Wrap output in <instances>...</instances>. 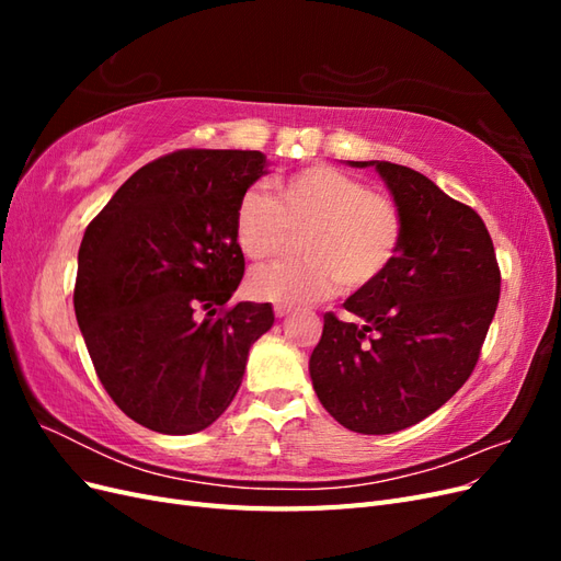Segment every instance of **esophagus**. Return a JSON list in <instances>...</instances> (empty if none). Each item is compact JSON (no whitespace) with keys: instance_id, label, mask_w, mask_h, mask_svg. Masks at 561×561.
<instances>
[{"instance_id":"obj_1","label":"esophagus","mask_w":561,"mask_h":561,"mask_svg":"<svg viewBox=\"0 0 561 561\" xmlns=\"http://www.w3.org/2000/svg\"><path fill=\"white\" fill-rule=\"evenodd\" d=\"M274 311H276V318H287V316L293 313V309H290V307H276Z\"/></svg>"}]
</instances>
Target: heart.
Instances as JSON below:
<instances>
[{
  "mask_svg": "<svg viewBox=\"0 0 561 561\" xmlns=\"http://www.w3.org/2000/svg\"><path fill=\"white\" fill-rule=\"evenodd\" d=\"M278 196L248 190L233 215V236L248 260L278 257L301 233L299 262L254 268L248 290L254 299L301 307L328 299L344 285L358 293L386 276L398 260L404 219L398 203L369 190L342 168L313 163L276 182Z\"/></svg>",
  "mask_w": 561,
  "mask_h": 561,
  "instance_id": "obj_1",
  "label": "heart"
}]
</instances>
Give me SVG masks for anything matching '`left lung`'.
<instances>
[{
  "mask_svg": "<svg viewBox=\"0 0 561 561\" xmlns=\"http://www.w3.org/2000/svg\"><path fill=\"white\" fill-rule=\"evenodd\" d=\"M375 165L402 210L404 236L386 276L332 311L309 371L344 428L388 435L439 410L472 375L501 297V268L482 217L412 168Z\"/></svg>",
  "mask_w": 561,
  "mask_h": 561,
  "instance_id": "8db88e82",
  "label": "left lung"
}]
</instances>
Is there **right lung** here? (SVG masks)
I'll use <instances>...</instances> for the list:
<instances>
[{
    "label": "right lung",
    "instance_id": "1",
    "mask_svg": "<svg viewBox=\"0 0 561 561\" xmlns=\"http://www.w3.org/2000/svg\"><path fill=\"white\" fill-rule=\"evenodd\" d=\"M262 151L178 149L133 173L79 248L75 313L100 383L140 426L190 435L225 414L271 304H229L233 215Z\"/></svg>",
    "mask_w": 561,
    "mask_h": 561
}]
</instances>
